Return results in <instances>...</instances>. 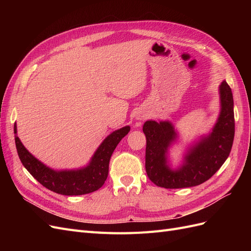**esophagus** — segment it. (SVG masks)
I'll use <instances>...</instances> for the list:
<instances>
[{
  "mask_svg": "<svg viewBox=\"0 0 251 251\" xmlns=\"http://www.w3.org/2000/svg\"><path fill=\"white\" fill-rule=\"evenodd\" d=\"M148 117V115L147 114H144V113H141V114H139V115L137 116V119H139V120H144Z\"/></svg>",
  "mask_w": 251,
  "mask_h": 251,
  "instance_id": "34e87169",
  "label": "esophagus"
}]
</instances>
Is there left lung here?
I'll return each instance as SVG.
<instances>
[{"instance_id":"obj_1","label":"left lung","mask_w":251,"mask_h":251,"mask_svg":"<svg viewBox=\"0 0 251 251\" xmlns=\"http://www.w3.org/2000/svg\"><path fill=\"white\" fill-rule=\"evenodd\" d=\"M220 111L212 131L188 148L179 168L169 163L168 151L178 134L170 121L148 120L143 125L147 137L146 171L154 184L164 188L199 185L214 176L229 156L234 137L233 97L225 80L219 87Z\"/></svg>"}]
</instances>
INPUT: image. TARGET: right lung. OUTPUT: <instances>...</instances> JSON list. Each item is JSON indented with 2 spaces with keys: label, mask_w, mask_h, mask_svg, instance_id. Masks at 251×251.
I'll return each mask as SVG.
<instances>
[{
  "label": "right lung",
  "mask_w": 251,
  "mask_h": 251,
  "mask_svg": "<svg viewBox=\"0 0 251 251\" xmlns=\"http://www.w3.org/2000/svg\"><path fill=\"white\" fill-rule=\"evenodd\" d=\"M128 132L130 126H126L111 133L98 147L91 158V161L85 168L55 171L48 168L29 153L17 136V125L14 124V140L23 165L43 186L65 196L86 195L100 188L107 180L110 158L113 151Z\"/></svg>",
  "instance_id": "right-lung-1"
}]
</instances>
